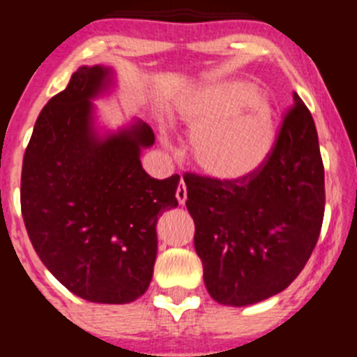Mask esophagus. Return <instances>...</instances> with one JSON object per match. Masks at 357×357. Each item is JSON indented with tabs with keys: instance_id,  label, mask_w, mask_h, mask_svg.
I'll return each instance as SVG.
<instances>
[{
	"instance_id": "34e87169",
	"label": "esophagus",
	"mask_w": 357,
	"mask_h": 357,
	"mask_svg": "<svg viewBox=\"0 0 357 357\" xmlns=\"http://www.w3.org/2000/svg\"><path fill=\"white\" fill-rule=\"evenodd\" d=\"M175 197H176V200H178V204H181V206H184L185 200H188V189H185V182L184 181L178 182V188H176Z\"/></svg>"
}]
</instances>
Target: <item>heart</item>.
<instances>
[{
    "instance_id": "b5f03b06",
    "label": "heart",
    "mask_w": 357,
    "mask_h": 357,
    "mask_svg": "<svg viewBox=\"0 0 357 357\" xmlns=\"http://www.w3.org/2000/svg\"><path fill=\"white\" fill-rule=\"evenodd\" d=\"M175 112L191 127L193 162L220 181H238L257 172L275 143L272 105L248 82L202 85L176 102Z\"/></svg>"
}]
</instances>
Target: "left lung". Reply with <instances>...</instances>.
Wrapping results in <instances>:
<instances>
[{"instance_id":"1","label":"left lung","mask_w":357,"mask_h":357,"mask_svg":"<svg viewBox=\"0 0 357 357\" xmlns=\"http://www.w3.org/2000/svg\"><path fill=\"white\" fill-rule=\"evenodd\" d=\"M204 282L223 305H250L288 288L320 236L326 184L313 116L293 94L272 151L238 181L185 173Z\"/></svg>"}]
</instances>
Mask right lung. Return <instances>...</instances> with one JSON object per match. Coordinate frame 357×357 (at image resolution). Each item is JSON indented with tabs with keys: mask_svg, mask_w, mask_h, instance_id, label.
Instances as JSON below:
<instances>
[{
	"mask_svg": "<svg viewBox=\"0 0 357 357\" xmlns=\"http://www.w3.org/2000/svg\"><path fill=\"white\" fill-rule=\"evenodd\" d=\"M114 84L105 66H82L33 127L21 173V213L37 255L71 293L100 304H128L150 286L155 225L178 206L181 176L151 178L141 148L155 135L135 121L100 135L93 98Z\"/></svg>",
	"mask_w": 357,
	"mask_h": 357,
	"instance_id": "right-lung-1",
	"label": "right lung"
}]
</instances>
